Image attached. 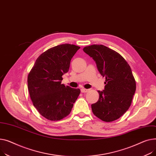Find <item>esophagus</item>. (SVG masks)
Listing matches in <instances>:
<instances>
[{
	"label": "esophagus",
	"mask_w": 156,
	"mask_h": 156,
	"mask_svg": "<svg viewBox=\"0 0 156 156\" xmlns=\"http://www.w3.org/2000/svg\"><path fill=\"white\" fill-rule=\"evenodd\" d=\"M88 90H89V89H84V88H82L80 89L81 93H87V92H88Z\"/></svg>",
	"instance_id": "1"
}]
</instances>
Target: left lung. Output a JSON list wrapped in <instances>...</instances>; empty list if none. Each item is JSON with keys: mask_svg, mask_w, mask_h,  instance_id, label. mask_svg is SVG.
<instances>
[{"mask_svg": "<svg viewBox=\"0 0 156 156\" xmlns=\"http://www.w3.org/2000/svg\"><path fill=\"white\" fill-rule=\"evenodd\" d=\"M83 51L93 58L99 73L106 77L105 90H98L99 99L91 105L93 113L103 122H113L131 105L136 90L132 69L120 54L103 44L87 46Z\"/></svg>", "mask_w": 156, "mask_h": 156, "instance_id": "obj_1", "label": "left lung"}]
</instances>
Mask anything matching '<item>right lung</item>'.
Masks as SVG:
<instances>
[{"instance_id":"1","label":"right lung","mask_w":156,"mask_h":156,"mask_svg":"<svg viewBox=\"0 0 156 156\" xmlns=\"http://www.w3.org/2000/svg\"><path fill=\"white\" fill-rule=\"evenodd\" d=\"M79 47L62 44L49 48L36 59L27 76V88L34 106L47 120L58 121L68 116L80 94L79 89L62 84L72 58Z\"/></svg>"}]
</instances>
